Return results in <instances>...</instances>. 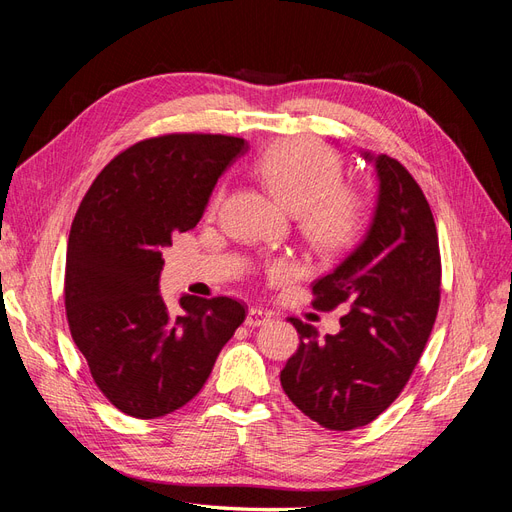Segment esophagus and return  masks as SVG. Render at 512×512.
Masks as SVG:
<instances>
[{"label":"esophagus","mask_w":512,"mask_h":512,"mask_svg":"<svg viewBox=\"0 0 512 512\" xmlns=\"http://www.w3.org/2000/svg\"><path fill=\"white\" fill-rule=\"evenodd\" d=\"M269 320H271V314L267 312V309H262V307L247 309V318H245L247 327H260V324H267Z\"/></svg>","instance_id":"1"}]
</instances>
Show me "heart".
I'll return each instance as SVG.
<instances>
[{"label":"heart","instance_id":"obj_1","mask_svg":"<svg viewBox=\"0 0 512 512\" xmlns=\"http://www.w3.org/2000/svg\"><path fill=\"white\" fill-rule=\"evenodd\" d=\"M256 175L288 213L297 215L303 237L318 252L335 254L363 228V203L342 188V164L327 147L297 138L271 147L256 162ZM284 273L286 265L273 267Z\"/></svg>","mask_w":512,"mask_h":512}]
</instances>
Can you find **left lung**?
I'll list each match as a JSON object with an SVG mask.
<instances>
[{"label":"left lung","instance_id":"left-lung-1","mask_svg":"<svg viewBox=\"0 0 512 512\" xmlns=\"http://www.w3.org/2000/svg\"><path fill=\"white\" fill-rule=\"evenodd\" d=\"M378 192L359 245L314 282V307L348 305L342 329L318 331L290 318L299 333L280 380L288 399L318 425L350 431L374 421L410 380L440 305V247L425 194L397 160L361 151Z\"/></svg>","mask_w":512,"mask_h":512}]
</instances>
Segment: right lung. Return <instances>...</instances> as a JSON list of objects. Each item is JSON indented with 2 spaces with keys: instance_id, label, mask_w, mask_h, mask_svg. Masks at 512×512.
<instances>
[{
  "instance_id": "right-lung-1",
  "label": "right lung",
  "mask_w": 512,
  "mask_h": 512,
  "mask_svg": "<svg viewBox=\"0 0 512 512\" xmlns=\"http://www.w3.org/2000/svg\"><path fill=\"white\" fill-rule=\"evenodd\" d=\"M243 138L168 134L126 149L91 183L70 228L66 314L98 389L134 418L179 410L203 389L245 320L228 297L160 294L164 247L203 218Z\"/></svg>"
}]
</instances>
